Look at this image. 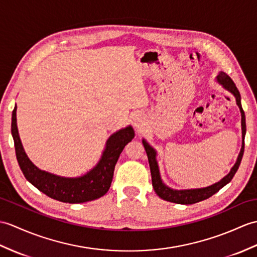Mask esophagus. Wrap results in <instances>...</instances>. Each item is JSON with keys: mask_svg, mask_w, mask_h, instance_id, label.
<instances>
[{"mask_svg": "<svg viewBox=\"0 0 257 257\" xmlns=\"http://www.w3.org/2000/svg\"><path fill=\"white\" fill-rule=\"evenodd\" d=\"M133 123H134V126L137 128H142L146 123L145 118H143V116L141 114H135L133 116Z\"/></svg>", "mask_w": 257, "mask_h": 257, "instance_id": "1", "label": "esophagus"}]
</instances>
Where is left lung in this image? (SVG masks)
Returning a JSON list of instances; mask_svg holds the SVG:
<instances>
[{"label": "left lung", "mask_w": 257, "mask_h": 257, "mask_svg": "<svg viewBox=\"0 0 257 257\" xmlns=\"http://www.w3.org/2000/svg\"><path fill=\"white\" fill-rule=\"evenodd\" d=\"M218 81L220 84H222L225 89H228L229 92L235 96L236 99V104L238 106V108L241 110V116H242V138H243V146L241 149V152L238 154L236 162L234 164L233 168L231 169L230 173L225 177H223L221 181L211 185V186H208L205 188H197V189H185V190H175L172 189L165 185L161 181L160 177V173H159V168H158V163L156 160L157 153L153 150V148L148 145L146 140H143V147L146 149L148 160H149V164H150V171H151V176H152V186L156 190L157 195L166 201H171V202H175V204H182V205H192L196 204V202H199L201 200H205L207 198H209L212 195L218 193L220 189H221L223 186H225L226 184L230 183L232 178H233L234 174L236 173L238 166H240L241 160L244 153V137H245L246 133V124H245V115H244V111L242 109V105H241V95L238 89L236 88L234 82L232 81L231 77L224 73V72H220L218 75Z\"/></svg>", "instance_id": "obj_1"}]
</instances>
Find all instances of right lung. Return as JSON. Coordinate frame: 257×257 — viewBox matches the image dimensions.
Returning a JSON list of instances; mask_svg holds the SVG:
<instances>
[{"instance_id":"obj_1","label":"right lung","mask_w":257,"mask_h":257,"mask_svg":"<svg viewBox=\"0 0 257 257\" xmlns=\"http://www.w3.org/2000/svg\"><path fill=\"white\" fill-rule=\"evenodd\" d=\"M12 136L14 139L17 162L26 180L50 198L69 204H81L104 196L110 187L115 165L124 146L134 139L133 127L117 131L107 140L106 149L95 168L76 178L61 177L41 171L32 163L24 151L16 123V106L12 114Z\"/></svg>"}]
</instances>
